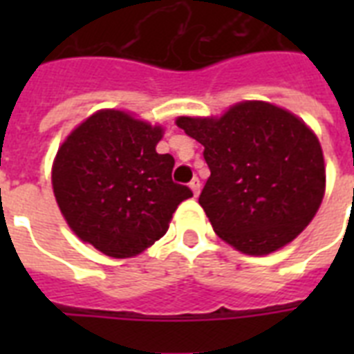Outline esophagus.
<instances>
[{"mask_svg":"<svg viewBox=\"0 0 354 354\" xmlns=\"http://www.w3.org/2000/svg\"><path fill=\"white\" fill-rule=\"evenodd\" d=\"M189 187H191V191H193L194 196H198V194H200V180H198V178H193V180H191V183H189Z\"/></svg>","mask_w":354,"mask_h":354,"instance_id":"1","label":"esophagus"}]
</instances>
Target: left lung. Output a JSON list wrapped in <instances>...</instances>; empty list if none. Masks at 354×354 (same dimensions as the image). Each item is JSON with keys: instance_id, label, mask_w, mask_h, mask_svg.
I'll return each instance as SVG.
<instances>
[{"instance_id": "8db88e82", "label": "left lung", "mask_w": 354, "mask_h": 354, "mask_svg": "<svg viewBox=\"0 0 354 354\" xmlns=\"http://www.w3.org/2000/svg\"><path fill=\"white\" fill-rule=\"evenodd\" d=\"M176 124L204 145L211 176L198 202L235 250L268 255L313 221L325 193L324 152L294 113L244 101L222 118H178Z\"/></svg>"}]
</instances>
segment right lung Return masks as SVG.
Segmentation results:
<instances>
[{
    "label": "right lung",
    "instance_id": "add662e5",
    "mask_svg": "<svg viewBox=\"0 0 354 354\" xmlns=\"http://www.w3.org/2000/svg\"><path fill=\"white\" fill-rule=\"evenodd\" d=\"M163 128L121 110L80 122L53 161V193L68 226L108 257L138 255L169 230L193 196L172 182L174 158L158 154Z\"/></svg>",
    "mask_w": 354,
    "mask_h": 354
}]
</instances>
